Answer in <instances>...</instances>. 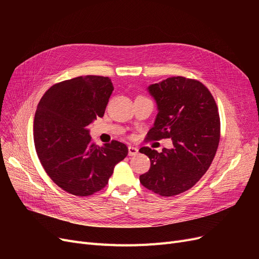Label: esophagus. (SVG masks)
Instances as JSON below:
<instances>
[{
	"label": "esophagus",
	"mask_w": 259,
	"mask_h": 259,
	"mask_svg": "<svg viewBox=\"0 0 259 259\" xmlns=\"http://www.w3.org/2000/svg\"><path fill=\"white\" fill-rule=\"evenodd\" d=\"M128 151H129L128 154L130 156H134V155H137L139 153V149L137 147H134V146H129L128 147Z\"/></svg>",
	"instance_id": "esophagus-1"
}]
</instances>
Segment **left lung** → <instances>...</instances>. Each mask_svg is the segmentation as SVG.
<instances>
[{
    "label": "left lung",
    "instance_id": "obj_1",
    "mask_svg": "<svg viewBox=\"0 0 259 259\" xmlns=\"http://www.w3.org/2000/svg\"><path fill=\"white\" fill-rule=\"evenodd\" d=\"M158 113L147 140L171 139L172 149L159 153L140 149L150 158L141 184L161 196H173L192 188L207 172L221 138L219 108L209 89L200 81L172 76L148 87Z\"/></svg>",
    "mask_w": 259,
    "mask_h": 259
}]
</instances>
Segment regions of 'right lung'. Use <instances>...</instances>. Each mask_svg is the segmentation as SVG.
Segmentation results:
<instances>
[{
    "label": "right lung",
    "instance_id": "right-lung-1",
    "mask_svg": "<svg viewBox=\"0 0 259 259\" xmlns=\"http://www.w3.org/2000/svg\"><path fill=\"white\" fill-rule=\"evenodd\" d=\"M113 89L107 76H77L50 87L37 105L36 154L53 183L68 193L89 196L100 191L128 154L127 146L117 141L95 145L87 129L104 116Z\"/></svg>",
    "mask_w": 259,
    "mask_h": 259
}]
</instances>
